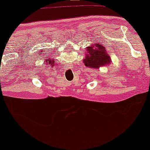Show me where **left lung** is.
Instances as JSON below:
<instances>
[{"label": "left lung", "mask_w": 150, "mask_h": 150, "mask_svg": "<svg viewBox=\"0 0 150 150\" xmlns=\"http://www.w3.org/2000/svg\"><path fill=\"white\" fill-rule=\"evenodd\" d=\"M86 49L87 53L83 59L85 66L94 69H99V67L111 63V58L105 50L104 46L96 43Z\"/></svg>", "instance_id": "left-lung-1"}]
</instances>
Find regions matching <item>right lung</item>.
I'll list each match as a JSON object with an SVG mask.
<instances>
[{
    "label": "right lung",
    "instance_id": "1",
    "mask_svg": "<svg viewBox=\"0 0 150 150\" xmlns=\"http://www.w3.org/2000/svg\"><path fill=\"white\" fill-rule=\"evenodd\" d=\"M45 63H46V64H48V63H49V65L51 64V65H52V66L54 65V61H53V60H51V59L46 60Z\"/></svg>",
    "mask_w": 150,
    "mask_h": 150
}]
</instances>
